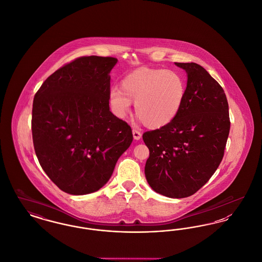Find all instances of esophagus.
Listing matches in <instances>:
<instances>
[{
  "instance_id": "obj_1",
  "label": "esophagus",
  "mask_w": 262,
  "mask_h": 262,
  "mask_svg": "<svg viewBox=\"0 0 262 262\" xmlns=\"http://www.w3.org/2000/svg\"><path fill=\"white\" fill-rule=\"evenodd\" d=\"M133 135H134V138L137 139V140H139L141 138V133L139 130L136 129V128L133 129Z\"/></svg>"
}]
</instances>
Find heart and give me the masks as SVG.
Here are the masks:
<instances>
[{
  "mask_svg": "<svg viewBox=\"0 0 262 262\" xmlns=\"http://www.w3.org/2000/svg\"><path fill=\"white\" fill-rule=\"evenodd\" d=\"M121 88H112L109 104L115 116L125 118L135 102L137 117L151 128L171 123L180 112L186 82L182 75L165 69L140 68L125 75Z\"/></svg>",
  "mask_w": 262,
  "mask_h": 262,
  "instance_id": "obj_1",
  "label": "heart"
}]
</instances>
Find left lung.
<instances>
[{
    "instance_id": "8db88e82",
    "label": "left lung",
    "mask_w": 262,
    "mask_h": 262,
    "mask_svg": "<svg viewBox=\"0 0 262 262\" xmlns=\"http://www.w3.org/2000/svg\"><path fill=\"white\" fill-rule=\"evenodd\" d=\"M187 72L183 106L168 125L146 132L145 177L156 192L172 199L195 193L215 173L230 132L229 105L222 86L195 62H174Z\"/></svg>"
}]
</instances>
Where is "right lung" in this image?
<instances>
[{
	"instance_id": "obj_1",
	"label": "right lung",
	"mask_w": 262,
	"mask_h": 262,
	"mask_svg": "<svg viewBox=\"0 0 262 262\" xmlns=\"http://www.w3.org/2000/svg\"><path fill=\"white\" fill-rule=\"evenodd\" d=\"M117 62L77 58L52 74L34 96L31 129L38 161L67 193L100 189L133 141L130 126L109 107V74Z\"/></svg>"
}]
</instances>
